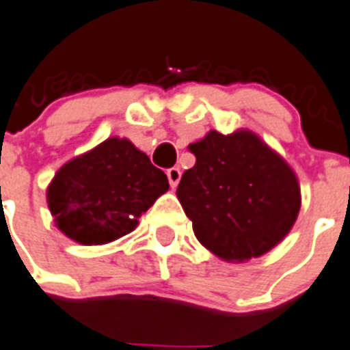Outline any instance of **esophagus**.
<instances>
[{"mask_svg": "<svg viewBox=\"0 0 350 350\" xmlns=\"http://www.w3.org/2000/svg\"><path fill=\"white\" fill-rule=\"evenodd\" d=\"M167 178H169L170 187H172V189H176L181 180V170L178 169V167H170V169H167Z\"/></svg>", "mask_w": 350, "mask_h": 350, "instance_id": "esophagus-1", "label": "esophagus"}]
</instances>
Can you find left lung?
Here are the masks:
<instances>
[{
  "mask_svg": "<svg viewBox=\"0 0 350 350\" xmlns=\"http://www.w3.org/2000/svg\"><path fill=\"white\" fill-rule=\"evenodd\" d=\"M196 165L176 196L199 242L226 261H247L275 247L301 208L297 176L252 131L210 133L189 146Z\"/></svg>",
  "mask_w": 350,
  "mask_h": 350,
  "instance_id": "obj_1",
  "label": "left lung"
}]
</instances>
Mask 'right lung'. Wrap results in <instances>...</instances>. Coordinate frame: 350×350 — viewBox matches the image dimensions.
Here are the masks:
<instances>
[{
	"mask_svg": "<svg viewBox=\"0 0 350 350\" xmlns=\"http://www.w3.org/2000/svg\"><path fill=\"white\" fill-rule=\"evenodd\" d=\"M167 190V176L146 152L111 137L58 170L48 187V206L66 237L101 245L131 233Z\"/></svg>",
	"mask_w": 350,
	"mask_h": 350,
	"instance_id": "1",
	"label": "right lung"
}]
</instances>
